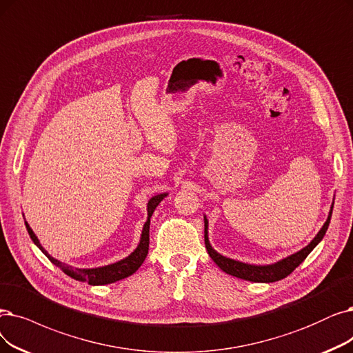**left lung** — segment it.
<instances>
[{
    "label": "left lung",
    "instance_id": "left-lung-1",
    "mask_svg": "<svg viewBox=\"0 0 353 353\" xmlns=\"http://www.w3.org/2000/svg\"><path fill=\"white\" fill-rule=\"evenodd\" d=\"M332 211H333V204L330 207L329 217H327L326 223L323 224V228L320 229L317 236L304 249H301L300 252L294 253V255H291L283 261H279L276 263H272V265H249V263H243V262H239V261L220 255V253H217L210 245L207 217H204L205 249L208 252L210 258L213 259L216 262V265L225 274L233 275L236 278H242L246 281H252V283H275V281L284 279L285 276H288L295 270V268H297L308 256V253L320 243V241L324 237V234H326V230L329 228V223L332 219Z\"/></svg>",
    "mask_w": 353,
    "mask_h": 353
}]
</instances>
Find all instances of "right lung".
<instances>
[{"label": "right lung", "instance_id": "right-lung-1", "mask_svg": "<svg viewBox=\"0 0 353 353\" xmlns=\"http://www.w3.org/2000/svg\"><path fill=\"white\" fill-rule=\"evenodd\" d=\"M168 194H158L152 196L148 203V220L143 225V230H142V237H140V243L137 245V248L134 249L133 253L128 258H124L116 263H111L107 266H101V268H91V270H81V268H74V266H69L66 263H62L61 261L52 258L49 253L43 249V246L40 245L39 239L36 237V234L33 233V230L30 229V225L27 224L26 221V229L29 232L32 241L34 242V245L45 253V255L49 258V261L56 265L58 268L69 275L70 278H74L77 281H82V283H88L90 285H105V284H111V283H116V281H120L123 278H128L132 274H134L140 265L143 263V261L148 256V250H149V225H150V217L153 214L154 208L158 207V204L165 199Z\"/></svg>", "mask_w": 353, "mask_h": 353}]
</instances>
